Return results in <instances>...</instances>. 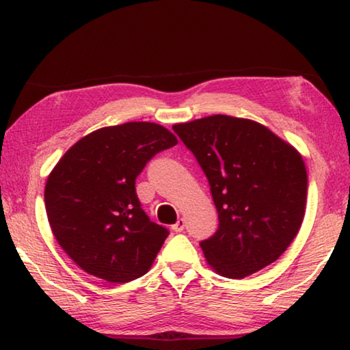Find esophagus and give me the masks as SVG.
<instances>
[{
    "label": "esophagus",
    "mask_w": 350,
    "mask_h": 350,
    "mask_svg": "<svg viewBox=\"0 0 350 350\" xmlns=\"http://www.w3.org/2000/svg\"><path fill=\"white\" fill-rule=\"evenodd\" d=\"M184 226H185V219H179L173 226H171V228H173V231H176V233H180V231H184Z\"/></svg>",
    "instance_id": "34e87169"
}]
</instances>
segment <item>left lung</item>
<instances>
[{"instance_id":"1","label":"left lung","mask_w":350,"mask_h":350,"mask_svg":"<svg viewBox=\"0 0 350 350\" xmlns=\"http://www.w3.org/2000/svg\"><path fill=\"white\" fill-rule=\"evenodd\" d=\"M173 130L211 185L219 230L201 241L215 273L243 279L275 262L304 219L306 165L299 152L258 122L215 114Z\"/></svg>"}]
</instances>
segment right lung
Listing matches in <instances>:
<instances>
[{
	"instance_id": "add662e5",
	"label": "right lung",
	"mask_w": 350,
	"mask_h": 350,
	"mask_svg": "<svg viewBox=\"0 0 350 350\" xmlns=\"http://www.w3.org/2000/svg\"><path fill=\"white\" fill-rule=\"evenodd\" d=\"M176 144L168 128L126 122L88 133L58 160L44 190L46 213L79 268L114 284L149 271L168 230L141 209L135 180L157 152Z\"/></svg>"
}]
</instances>
